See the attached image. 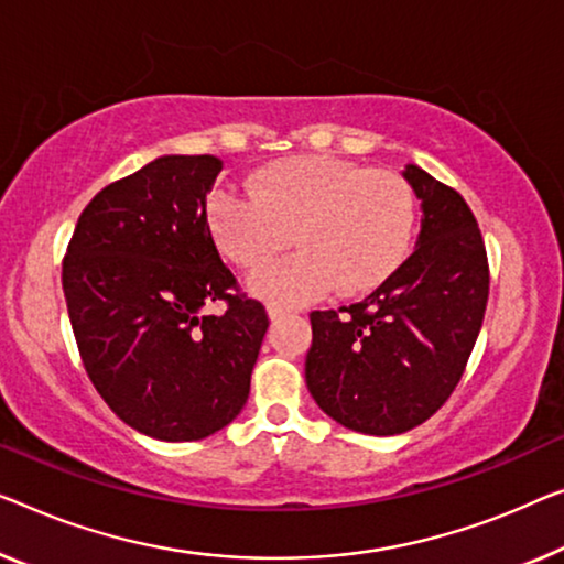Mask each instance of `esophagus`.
Wrapping results in <instances>:
<instances>
[{
    "label": "esophagus",
    "mask_w": 564,
    "mask_h": 564,
    "mask_svg": "<svg viewBox=\"0 0 564 564\" xmlns=\"http://www.w3.org/2000/svg\"><path fill=\"white\" fill-rule=\"evenodd\" d=\"M285 314H289V308L275 306V304H268V318H271V322H279V318H283Z\"/></svg>",
    "instance_id": "34e87169"
}]
</instances>
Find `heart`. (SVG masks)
Returning <instances> with one entry per match:
<instances>
[{
    "label": "heart",
    "mask_w": 564,
    "mask_h": 564,
    "mask_svg": "<svg viewBox=\"0 0 564 564\" xmlns=\"http://www.w3.org/2000/svg\"><path fill=\"white\" fill-rule=\"evenodd\" d=\"M217 248L258 268L289 248L299 253L248 279V291L275 306L375 291L398 271L415 228V195L394 172L334 156H289L258 170L250 195L220 189L207 202Z\"/></svg>",
    "instance_id": "heart-1"
}]
</instances>
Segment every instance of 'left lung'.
Wrapping results in <instances>:
<instances>
[{
    "label": "left lung",
    "instance_id": "8db88e82",
    "mask_svg": "<svg viewBox=\"0 0 564 564\" xmlns=\"http://www.w3.org/2000/svg\"><path fill=\"white\" fill-rule=\"evenodd\" d=\"M413 256L359 304L311 314L306 388L336 423L367 435L413 431L464 375L489 301V263L466 199L417 164Z\"/></svg>",
    "mask_w": 564,
    "mask_h": 564
}]
</instances>
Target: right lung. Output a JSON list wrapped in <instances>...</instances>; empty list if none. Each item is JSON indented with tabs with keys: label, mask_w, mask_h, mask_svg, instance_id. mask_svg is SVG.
<instances>
[{
	"label": "right lung",
	"mask_w": 564,
	"mask_h": 564,
	"mask_svg": "<svg viewBox=\"0 0 564 564\" xmlns=\"http://www.w3.org/2000/svg\"><path fill=\"white\" fill-rule=\"evenodd\" d=\"M217 156L164 154L88 202L63 260L83 365L133 431L199 441L246 408L268 332L263 304L235 296L207 225ZM223 297V317L204 306Z\"/></svg>",
	"instance_id": "1"
}]
</instances>
